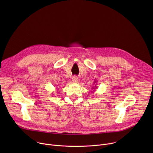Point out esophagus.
Masks as SVG:
<instances>
[{"instance_id": "1", "label": "esophagus", "mask_w": 153, "mask_h": 153, "mask_svg": "<svg viewBox=\"0 0 153 153\" xmlns=\"http://www.w3.org/2000/svg\"><path fill=\"white\" fill-rule=\"evenodd\" d=\"M79 81V78L77 76H73V77H72V81H73V82H77Z\"/></svg>"}]
</instances>
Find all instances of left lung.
<instances>
[{"label": "left lung", "instance_id": "8db88e82", "mask_svg": "<svg viewBox=\"0 0 153 153\" xmlns=\"http://www.w3.org/2000/svg\"><path fill=\"white\" fill-rule=\"evenodd\" d=\"M92 89H94V88H92Z\"/></svg>", "mask_w": 153, "mask_h": 153}]
</instances>
